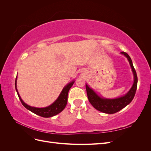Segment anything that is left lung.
I'll return each mask as SVG.
<instances>
[{
  "label": "left lung",
  "instance_id": "1",
  "mask_svg": "<svg viewBox=\"0 0 151 151\" xmlns=\"http://www.w3.org/2000/svg\"><path fill=\"white\" fill-rule=\"evenodd\" d=\"M120 53L123 55L127 58V60H129L134 75L133 85H132L130 89L124 96L114 99L104 98L103 97L99 96L92 88H91L88 84H86L87 95H88V98L90 103L97 110L104 113H115L120 111L122 109L130 104L135 96L137 87V76L136 71L134 67L130 56L124 52H122Z\"/></svg>",
  "mask_w": 151,
  "mask_h": 151
}]
</instances>
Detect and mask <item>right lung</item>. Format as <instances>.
Masks as SVG:
<instances>
[{
	"instance_id": "add662e5",
	"label": "right lung",
	"mask_w": 151,
	"mask_h": 151,
	"mask_svg": "<svg viewBox=\"0 0 151 151\" xmlns=\"http://www.w3.org/2000/svg\"><path fill=\"white\" fill-rule=\"evenodd\" d=\"M17 76H16L15 81V88L18 96H19V98L22 105H23L26 109H28V110L34 113L36 115H38L40 116L45 118L53 116L63 110V109L65 108L67 103V96L68 91H69L70 88L72 86V85L74 84L75 82L73 80L71 82H70L69 83H68L64 88H63L62 92L60 93V95L58 96L57 99L52 104H50V106L45 108H36L31 106L22 101V99H21L17 89Z\"/></svg>"
}]
</instances>
